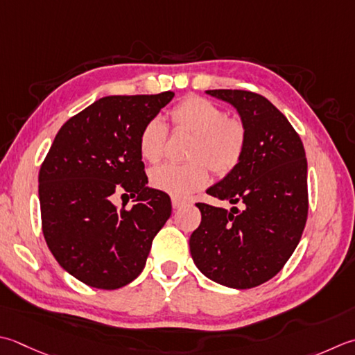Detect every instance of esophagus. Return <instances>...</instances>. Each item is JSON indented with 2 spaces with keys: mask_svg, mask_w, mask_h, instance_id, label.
<instances>
[{
  "mask_svg": "<svg viewBox=\"0 0 355 355\" xmlns=\"http://www.w3.org/2000/svg\"><path fill=\"white\" fill-rule=\"evenodd\" d=\"M183 205H186V201L178 198V197H172V207L173 209H178V207H182Z\"/></svg>",
  "mask_w": 355,
  "mask_h": 355,
  "instance_id": "34e87169",
  "label": "esophagus"
}]
</instances>
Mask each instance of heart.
Segmentation results:
<instances>
[{
  "mask_svg": "<svg viewBox=\"0 0 355 355\" xmlns=\"http://www.w3.org/2000/svg\"><path fill=\"white\" fill-rule=\"evenodd\" d=\"M175 129L187 130L196 135L191 149L189 164L166 163L149 173L150 184L155 189L173 197H187L209 182V168L226 175L237 168L246 149V126L240 118L226 116L217 104L201 98L187 96L171 112ZM168 130L159 118H152L144 124L138 138V149L146 162L157 163L164 154Z\"/></svg>",
  "mask_w": 355,
  "mask_h": 355,
  "instance_id": "b5f03b06",
  "label": "heart"
}]
</instances>
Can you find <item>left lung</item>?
Returning a JSON list of instances; mask_svg holds the SVG:
<instances>
[{
	"mask_svg": "<svg viewBox=\"0 0 355 355\" xmlns=\"http://www.w3.org/2000/svg\"><path fill=\"white\" fill-rule=\"evenodd\" d=\"M206 94L232 104L246 126L241 162L206 191L241 209L197 203L201 223L189 239L191 255L207 279L249 289L279 274L302 239L308 218L306 154L288 118L265 96L232 89Z\"/></svg>",
	"mask_w": 355,
	"mask_h": 355,
	"instance_id": "left-lung-1",
	"label": "left lung"
}]
</instances>
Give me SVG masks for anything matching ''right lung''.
<instances>
[{"label": "right lung", "instance_id": "1", "mask_svg": "<svg viewBox=\"0 0 355 355\" xmlns=\"http://www.w3.org/2000/svg\"><path fill=\"white\" fill-rule=\"evenodd\" d=\"M173 98L110 95L62 124L41 164V225L60 266L87 286L118 289L135 280L152 240L171 217L166 192L148 187L138 149L144 124ZM126 190L136 205L112 203Z\"/></svg>", "mask_w": 355, "mask_h": 355}]
</instances>
